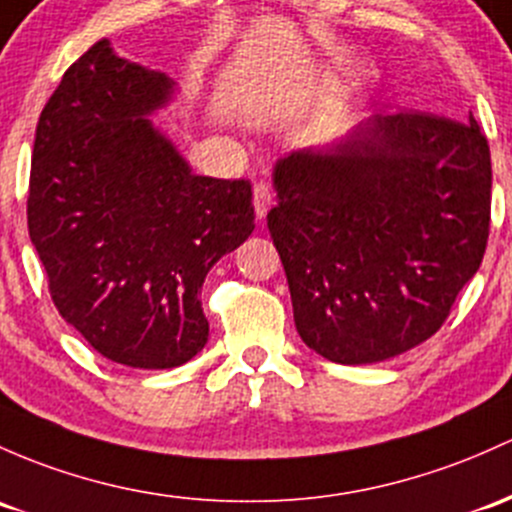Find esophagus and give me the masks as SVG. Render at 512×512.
Segmentation results:
<instances>
[{
  "label": "esophagus",
  "instance_id": "esophagus-1",
  "mask_svg": "<svg viewBox=\"0 0 512 512\" xmlns=\"http://www.w3.org/2000/svg\"><path fill=\"white\" fill-rule=\"evenodd\" d=\"M271 205H273V192L261 180V183L254 185V210H256V217L258 219L266 217L268 210H271Z\"/></svg>",
  "mask_w": 512,
  "mask_h": 512
}]
</instances>
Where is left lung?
I'll list each match as a JSON object with an SVG mask.
<instances>
[{
	"label": "left lung",
	"mask_w": 512,
	"mask_h": 512,
	"mask_svg": "<svg viewBox=\"0 0 512 512\" xmlns=\"http://www.w3.org/2000/svg\"><path fill=\"white\" fill-rule=\"evenodd\" d=\"M268 232L302 342L376 364L430 339L486 254L491 151L476 124L376 114L273 168Z\"/></svg>",
	"instance_id": "1"
}]
</instances>
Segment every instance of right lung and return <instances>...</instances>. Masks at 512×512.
I'll return each mask as SVG.
<instances>
[{
    "instance_id": "1",
    "label": "right lung",
    "mask_w": 512,
    "mask_h": 512,
    "mask_svg": "<svg viewBox=\"0 0 512 512\" xmlns=\"http://www.w3.org/2000/svg\"><path fill=\"white\" fill-rule=\"evenodd\" d=\"M173 87L102 38L36 126L26 214L51 298L97 354L131 368L202 351L205 276L254 232L249 180L195 175L148 119Z\"/></svg>"
}]
</instances>
